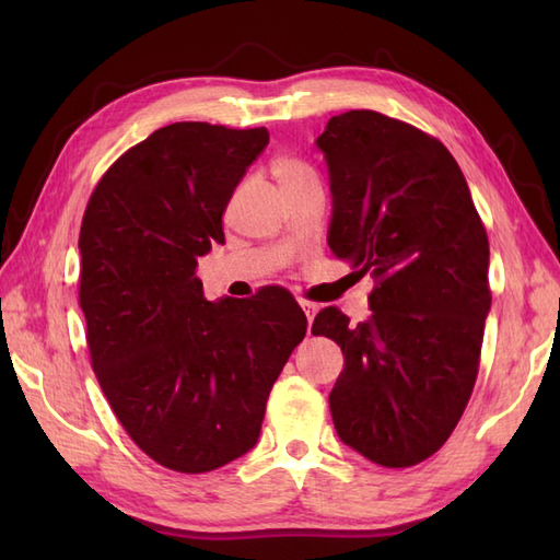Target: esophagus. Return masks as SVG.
Wrapping results in <instances>:
<instances>
[{"label": "esophagus", "instance_id": "obj_1", "mask_svg": "<svg viewBox=\"0 0 560 560\" xmlns=\"http://www.w3.org/2000/svg\"><path fill=\"white\" fill-rule=\"evenodd\" d=\"M301 307H303V313H305V317H307V323L313 325L315 313H317V305H315V303H311V301H301Z\"/></svg>", "mask_w": 560, "mask_h": 560}]
</instances>
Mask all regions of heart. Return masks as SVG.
<instances>
[{
	"instance_id": "b5f03b06",
	"label": "heart",
	"mask_w": 560,
	"mask_h": 560,
	"mask_svg": "<svg viewBox=\"0 0 560 560\" xmlns=\"http://www.w3.org/2000/svg\"><path fill=\"white\" fill-rule=\"evenodd\" d=\"M271 171H273V177H277V180H279L283 192H289V189L299 187L303 183L317 180L311 165L299 161V159H293V156H279L277 161H273Z\"/></svg>"
}]
</instances>
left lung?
Here are the masks:
<instances>
[{
  "instance_id": "obj_1",
  "label": "left lung",
  "mask_w": 560,
  "mask_h": 560,
  "mask_svg": "<svg viewBox=\"0 0 560 560\" xmlns=\"http://www.w3.org/2000/svg\"><path fill=\"white\" fill-rule=\"evenodd\" d=\"M329 168L327 243L371 273L373 315L319 311L343 371L329 395L339 438L380 467H413L445 445L477 383L491 311L489 235L452 153L375 110H349L317 137Z\"/></svg>"
}]
</instances>
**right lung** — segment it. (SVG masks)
<instances>
[{
  "instance_id": "1",
  "label": "right lung",
  "mask_w": 560,
  "mask_h": 560,
  "mask_svg": "<svg viewBox=\"0 0 560 560\" xmlns=\"http://www.w3.org/2000/svg\"><path fill=\"white\" fill-rule=\"evenodd\" d=\"M265 127L175 122L98 180L79 233V305L91 365L135 445L205 474L259 438L267 397L305 337L281 287L205 299L197 259L223 243V211L265 147Z\"/></svg>"
}]
</instances>
